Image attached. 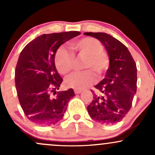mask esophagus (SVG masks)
<instances>
[{"instance_id":"34e87169","label":"esophagus","mask_w":155,"mask_h":155,"mask_svg":"<svg viewBox=\"0 0 155 155\" xmlns=\"http://www.w3.org/2000/svg\"><path fill=\"white\" fill-rule=\"evenodd\" d=\"M82 92L81 90H74V92H75V94H79L81 93V92Z\"/></svg>"}]
</instances>
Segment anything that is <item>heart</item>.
Returning <instances> with one entry per match:
<instances>
[{"mask_svg": "<svg viewBox=\"0 0 155 155\" xmlns=\"http://www.w3.org/2000/svg\"><path fill=\"white\" fill-rule=\"evenodd\" d=\"M74 55L85 58L83 69L87 70L76 72L65 79V84L75 90H84L95 82L96 76L100 79L107 71L110 60L108 54L104 51V47L97 39L84 38L69 44ZM54 65L58 71L67 75L72 70L74 57L66 49L60 48L54 54Z\"/></svg>", "mask_w": 155, "mask_h": 155, "instance_id": "1", "label": "heart"}]
</instances>
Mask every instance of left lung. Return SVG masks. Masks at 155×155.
<instances>
[{
	"label": "left lung",
	"instance_id": "8db88e82",
	"mask_svg": "<svg viewBox=\"0 0 155 155\" xmlns=\"http://www.w3.org/2000/svg\"><path fill=\"white\" fill-rule=\"evenodd\" d=\"M98 39L107 51L110 64L106 76L95 85L88 114L101 124L120 122L128 113L137 88V68L132 55L122 42L105 33H84Z\"/></svg>",
	"mask_w": 155,
	"mask_h": 155
}]
</instances>
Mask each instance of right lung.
I'll list each match as a JSON object with an SVG mask.
<instances>
[{
    "label": "right lung",
    "instance_id": "add662e5",
    "mask_svg": "<svg viewBox=\"0 0 155 155\" xmlns=\"http://www.w3.org/2000/svg\"><path fill=\"white\" fill-rule=\"evenodd\" d=\"M79 35V31L41 35L21 51L15 69V85L21 107L33 123L41 126L56 124L75 95L73 89L54 95L63 81L54 58L62 44Z\"/></svg>",
    "mask_w": 155,
    "mask_h": 155
}]
</instances>
